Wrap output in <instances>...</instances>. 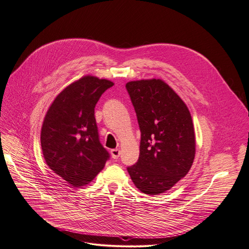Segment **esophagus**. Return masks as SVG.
Returning a JSON list of instances; mask_svg holds the SVG:
<instances>
[{"mask_svg": "<svg viewBox=\"0 0 249 249\" xmlns=\"http://www.w3.org/2000/svg\"><path fill=\"white\" fill-rule=\"evenodd\" d=\"M110 155H112L113 159H118L119 156H120V150H118V149L112 150V151H110Z\"/></svg>", "mask_w": 249, "mask_h": 249, "instance_id": "esophagus-1", "label": "esophagus"}]
</instances>
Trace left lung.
<instances>
[{"instance_id": "obj_1", "label": "left lung", "mask_w": 249, "mask_h": 249, "mask_svg": "<svg viewBox=\"0 0 249 249\" xmlns=\"http://www.w3.org/2000/svg\"><path fill=\"white\" fill-rule=\"evenodd\" d=\"M141 129L140 158L128 173L141 192L159 195L187 176L194 162V125L187 105L161 79L126 84Z\"/></svg>"}]
</instances>
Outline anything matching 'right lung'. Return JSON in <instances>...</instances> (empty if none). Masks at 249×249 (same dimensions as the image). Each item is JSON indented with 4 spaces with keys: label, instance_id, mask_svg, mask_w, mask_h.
Listing matches in <instances>:
<instances>
[{
    "label": "right lung",
    "instance_id": "1",
    "mask_svg": "<svg viewBox=\"0 0 249 249\" xmlns=\"http://www.w3.org/2000/svg\"><path fill=\"white\" fill-rule=\"evenodd\" d=\"M114 83L84 76L55 97L44 118L41 146L49 168L72 187L85 186L103 170L109 154L99 142L94 107Z\"/></svg>",
    "mask_w": 249,
    "mask_h": 249
}]
</instances>
